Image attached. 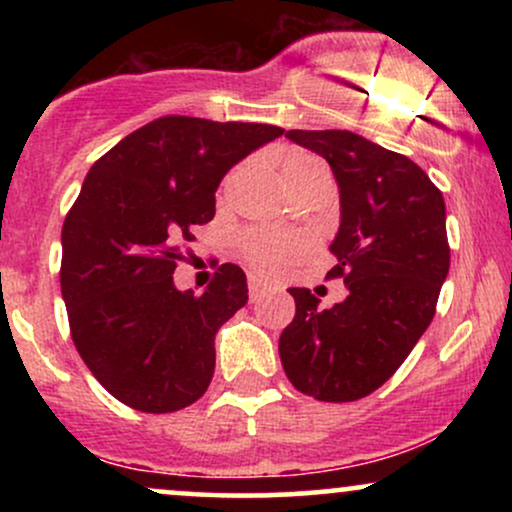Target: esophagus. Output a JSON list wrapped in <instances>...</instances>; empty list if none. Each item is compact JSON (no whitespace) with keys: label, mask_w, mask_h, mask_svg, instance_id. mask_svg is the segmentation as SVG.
I'll list each match as a JSON object with an SVG mask.
<instances>
[{"label":"esophagus","mask_w":512,"mask_h":512,"mask_svg":"<svg viewBox=\"0 0 512 512\" xmlns=\"http://www.w3.org/2000/svg\"><path fill=\"white\" fill-rule=\"evenodd\" d=\"M264 289H267V286H264L260 279H255V276H250V279H248V293H250V301H257V298H260L262 293H264Z\"/></svg>","instance_id":"34e87169"}]
</instances>
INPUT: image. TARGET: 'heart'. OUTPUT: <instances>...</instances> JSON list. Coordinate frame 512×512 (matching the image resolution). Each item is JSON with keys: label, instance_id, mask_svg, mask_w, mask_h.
Masks as SVG:
<instances>
[{"label": "heart", "instance_id": "heart-1", "mask_svg": "<svg viewBox=\"0 0 512 512\" xmlns=\"http://www.w3.org/2000/svg\"><path fill=\"white\" fill-rule=\"evenodd\" d=\"M327 170L322 168V163L317 161L315 156L305 154L301 149H289L284 156H281V175H284L286 185L291 187L293 192L301 190V187L310 185V182L325 175ZM286 240L276 233H252L248 245H245V260H248L252 267L264 269L269 267L276 257L284 250Z\"/></svg>", "mask_w": 512, "mask_h": 512}]
</instances>
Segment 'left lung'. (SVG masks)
Segmentation results:
<instances>
[{
	"mask_svg": "<svg viewBox=\"0 0 512 512\" xmlns=\"http://www.w3.org/2000/svg\"><path fill=\"white\" fill-rule=\"evenodd\" d=\"M330 163L342 197L332 243L346 298L322 310L289 289L296 315L279 337L281 366L303 395L356 402L395 375L436 315L450 269L443 192L407 156L349 129H289Z\"/></svg>",
	"mask_w": 512,
	"mask_h": 512,
	"instance_id": "8db88e82",
	"label": "left lung"
}]
</instances>
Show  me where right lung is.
<instances>
[{"label":"right lung","mask_w":512,"mask_h":512,"mask_svg":"<svg viewBox=\"0 0 512 512\" xmlns=\"http://www.w3.org/2000/svg\"><path fill=\"white\" fill-rule=\"evenodd\" d=\"M281 134L260 122L166 115L88 170L62 226V298L76 351L127 407L168 414L207 392L214 337L248 303V284L226 262L195 296L175 289L173 272L192 231L214 219L223 175Z\"/></svg>","instance_id":"obj_1"}]
</instances>
